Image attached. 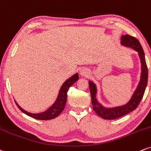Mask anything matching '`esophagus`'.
I'll return each mask as SVG.
<instances>
[{"label":"esophagus","mask_w":151,"mask_h":151,"mask_svg":"<svg viewBox=\"0 0 151 151\" xmlns=\"http://www.w3.org/2000/svg\"><path fill=\"white\" fill-rule=\"evenodd\" d=\"M89 70H88V69L87 68H83L82 70H81V72H80V73H81V76H88L89 75Z\"/></svg>","instance_id":"obj_1"}]
</instances>
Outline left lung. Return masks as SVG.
<instances>
[{
  "label": "left lung",
  "mask_w": 151,
  "mask_h": 151,
  "mask_svg": "<svg viewBox=\"0 0 151 151\" xmlns=\"http://www.w3.org/2000/svg\"><path fill=\"white\" fill-rule=\"evenodd\" d=\"M122 45L125 47L132 48L139 53V56L141 63V80L138 85L137 88L133 94L132 98L129 101L128 103L124 105L119 107L107 108L102 106L96 99L97 88L93 81H89L90 91L91 94V100L93 104V110L95 113L104 119H116L124 116L131 111L135 110L137 108L146 90L147 83H148V68H147L146 58H145L144 51L139 41L135 37L130 36L129 35H122L121 38Z\"/></svg>",
  "instance_id": "8db88e82"
}]
</instances>
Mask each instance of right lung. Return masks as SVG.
<instances>
[{
	"label": "right lung",
	"mask_w": 151,
	"mask_h": 151,
	"mask_svg": "<svg viewBox=\"0 0 151 151\" xmlns=\"http://www.w3.org/2000/svg\"><path fill=\"white\" fill-rule=\"evenodd\" d=\"M78 74L76 73L70 78H69L68 80H66V81L63 83V84L62 85L61 89L59 90V93H58L57 98H56L54 103L53 104L49 109H47L46 111H43V112L37 113V114H32V113L28 112V111L24 110L22 108L19 107V104L16 102V101H15L16 105L17 106V107H18L23 113H24V114L27 115V116H31V117H32L34 119H36L49 120L56 118V116H58V115L63 111V109H64L67 100V92H68L69 88L71 86H73V85L78 80Z\"/></svg>",
	"instance_id": "add662e5"
}]
</instances>
